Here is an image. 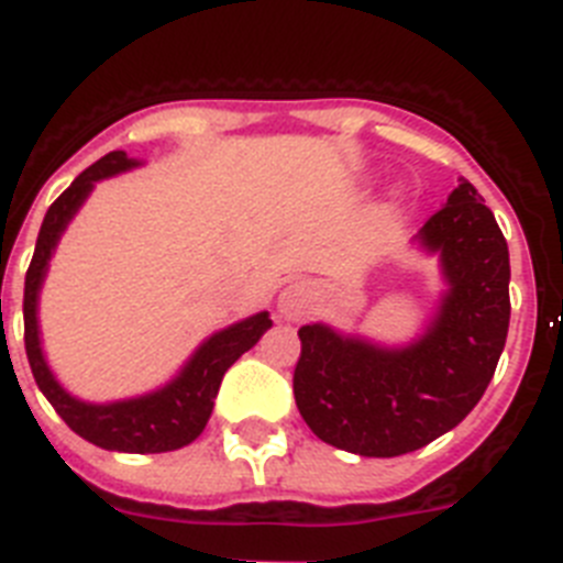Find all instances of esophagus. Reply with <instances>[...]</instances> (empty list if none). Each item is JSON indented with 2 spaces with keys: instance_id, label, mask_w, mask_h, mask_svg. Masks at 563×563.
<instances>
[{
  "instance_id": "1",
  "label": "esophagus",
  "mask_w": 563,
  "mask_h": 563,
  "mask_svg": "<svg viewBox=\"0 0 563 563\" xmlns=\"http://www.w3.org/2000/svg\"><path fill=\"white\" fill-rule=\"evenodd\" d=\"M312 287L305 285V282H296V285L287 287L282 296H278V312L287 318V321H298V318H305L307 312L312 310Z\"/></svg>"
}]
</instances>
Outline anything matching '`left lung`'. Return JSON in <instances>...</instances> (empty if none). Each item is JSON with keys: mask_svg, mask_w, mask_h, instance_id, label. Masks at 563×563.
Instances as JSON below:
<instances>
[{"mask_svg": "<svg viewBox=\"0 0 563 563\" xmlns=\"http://www.w3.org/2000/svg\"><path fill=\"white\" fill-rule=\"evenodd\" d=\"M440 253L449 290L426 335L402 350L298 330L296 406L318 440L361 456H400L460 426L485 395L510 324V256L494 211L467 180L417 233Z\"/></svg>", "mask_w": 563, "mask_h": 563, "instance_id": "obj_1", "label": "left lung"}]
</instances>
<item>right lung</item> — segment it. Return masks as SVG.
<instances>
[{
  "mask_svg": "<svg viewBox=\"0 0 563 563\" xmlns=\"http://www.w3.org/2000/svg\"><path fill=\"white\" fill-rule=\"evenodd\" d=\"M134 166L137 163L126 157V152H109L107 157L92 163L87 172L78 174L73 186L44 213L42 231H38L36 239V253L30 258L27 276H24V350H27L30 369H33L38 389L44 391L49 406L58 411V417L78 437L107 451L163 454V451L183 449V445H188V442L202 434L225 372L231 369L239 355H245L253 343L271 330L273 321L267 312H256V316L245 318L239 324H231L228 330L213 332L200 350L194 352L180 375L166 383L163 389L152 391V395L98 406V402H84L78 397L67 395L58 386L42 355L36 318L38 290H42L44 273H47V262L56 251L64 228L76 217L78 208L84 206L92 186L103 177L129 172Z\"/></svg>",
  "mask_w": 563,
  "mask_h": 563,
  "instance_id": "obj_1",
  "label": "right lung"
}]
</instances>
